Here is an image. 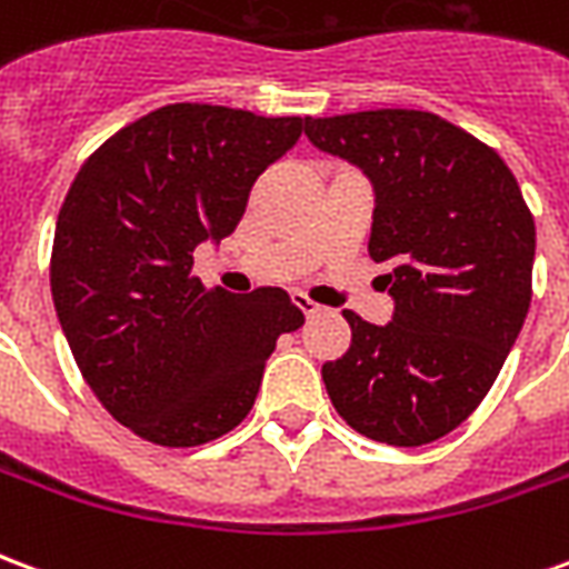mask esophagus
<instances>
[{"label":"esophagus","mask_w":569,"mask_h":569,"mask_svg":"<svg viewBox=\"0 0 569 569\" xmlns=\"http://www.w3.org/2000/svg\"><path fill=\"white\" fill-rule=\"evenodd\" d=\"M292 305H296L298 310H301V313H305V317H317V313H320V305H317V301H310L308 296H301V292H296V296H292Z\"/></svg>","instance_id":"1"}]
</instances>
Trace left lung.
Returning a JSON list of instances; mask_svg holds the SVG:
<instances>
[{"instance_id": "8db88e82", "label": "left lung", "mask_w": 569, "mask_h": 569, "mask_svg": "<svg viewBox=\"0 0 569 569\" xmlns=\"http://www.w3.org/2000/svg\"><path fill=\"white\" fill-rule=\"evenodd\" d=\"M320 151L371 179L369 256L390 264L393 320L345 310L350 350L322 366L335 411L396 448L463 423L497 381L530 308L537 228L512 170L418 109L305 118Z\"/></svg>"}]
</instances>
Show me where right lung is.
<instances>
[{
	"label": "right lung",
	"mask_w": 569,
	"mask_h": 569,
	"mask_svg": "<svg viewBox=\"0 0 569 569\" xmlns=\"http://www.w3.org/2000/svg\"><path fill=\"white\" fill-rule=\"evenodd\" d=\"M301 118L173 103L81 163L60 207L51 296L103 408L142 439L194 448L247 418L277 338L305 313L283 289L231 296L191 273L249 188L301 137Z\"/></svg>",
	"instance_id": "obj_1"
}]
</instances>
